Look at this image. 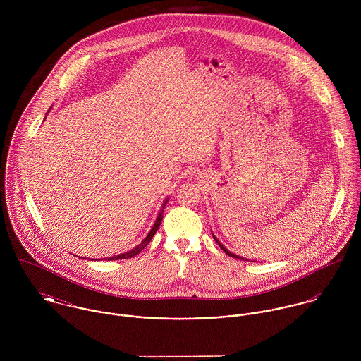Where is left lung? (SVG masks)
I'll list each match as a JSON object with an SVG mask.
<instances>
[{
    "label": "left lung",
    "mask_w": 361,
    "mask_h": 361,
    "mask_svg": "<svg viewBox=\"0 0 361 361\" xmlns=\"http://www.w3.org/2000/svg\"><path fill=\"white\" fill-rule=\"evenodd\" d=\"M214 239L216 240V238H215V236H214ZM216 243L219 245V247H221V249H222V250H224V252H225L228 256H231V257L239 258V259H243V258L239 257V256H236V255H233V253H231V252H228V250H226V249H225V247H224V246H222V245H221L218 240H216Z\"/></svg>",
    "instance_id": "8db88e82"
}]
</instances>
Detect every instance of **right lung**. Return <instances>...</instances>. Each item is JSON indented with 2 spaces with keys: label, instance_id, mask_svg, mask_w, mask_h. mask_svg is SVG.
Here are the masks:
<instances>
[{
  "label": "right lung",
  "instance_id": "right-lung-1",
  "mask_svg": "<svg viewBox=\"0 0 361 361\" xmlns=\"http://www.w3.org/2000/svg\"><path fill=\"white\" fill-rule=\"evenodd\" d=\"M166 203H168V200H165L164 202V204H162V208H161V212L158 214V216H157V221H155L154 225H153V228H152V231H150V233L145 238V240L139 245V246H136L135 249H132L130 252H126V253H122V255H119V256H114V257H109L108 259H123V258H132L135 257L136 255H139L149 243H150V240L153 239V236L155 235V232H157V229L159 228V225H161V221H162V212H164V209H165V206H166Z\"/></svg>",
  "mask_w": 361,
  "mask_h": 361
}]
</instances>
